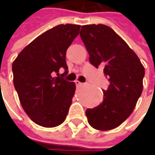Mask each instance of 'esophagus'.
<instances>
[{
	"mask_svg": "<svg viewBox=\"0 0 155 155\" xmlns=\"http://www.w3.org/2000/svg\"><path fill=\"white\" fill-rule=\"evenodd\" d=\"M74 83H75V85H76V86H80V85H81V84H82V83H81V82H80L79 81H74Z\"/></svg>",
	"mask_w": 155,
	"mask_h": 155,
	"instance_id": "esophagus-1",
	"label": "esophagus"
}]
</instances>
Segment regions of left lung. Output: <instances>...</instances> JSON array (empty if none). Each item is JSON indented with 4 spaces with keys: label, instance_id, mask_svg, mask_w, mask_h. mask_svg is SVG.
<instances>
[{
    "label": "left lung",
    "instance_id": "obj_1",
    "mask_svg": "<svg viewBox=\"0 0 155 155\" xmlns=\"http://www.w3.org/2000/svg\"><path fill=\"white\" fill-rule=\"evenodd\" d=\"M80 35L91 64L104 66L110 81L103 91V102L85 111L88 122L95 130H113L133 112L142 94L144 68L126 42L107 25H83Z\"/></svg>",
    "mask_w": 155,
    "mask_h": 155
}]
</instances>
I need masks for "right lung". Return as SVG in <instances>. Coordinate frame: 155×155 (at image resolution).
<instances>
[{
    "label": "right lung",
    "mask_w": 155,
    "mask_h": 155,
    "mask_svg": "<svg viewBox=\"0 0 155 155\" xmlns=\"http://www.w3.org/2000/svg\"><path fill=\"white\" fill-rule=\"evenodd\" d=\"M80 29L81 25L66 24L48 30L24 48L12 64L14 86L23 110L41 126H58L66 118L75 84L63 78L68 74L65 54ZM61 68L65 73L59 77Z\"/></svg>",
    "instance_id": "obj_1"
}]
</instances>
